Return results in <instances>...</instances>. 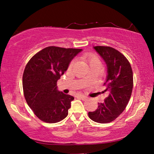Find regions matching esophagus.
<instances>
[{
  "label": "esophagus",
  "instance_id": "esophagus-1",
  "mask_svg": "<svg viewBox=\"0 0 154 154\" xmlns=\"http://www.w3.org/2000/svg\"><path fill=\"white\" fill-rule=\"evenodd\" d=\"M77 97H79L80 99H82V100H85V99H87V97L83 95V94H78Z\"/></svg>",
  "mask_w": 154,
  "mask_h": 154
}]
</instances>
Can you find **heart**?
Returning a JSON list of instances; mask_svg holds the SVG:
<instances>
[{"instance_id": "heart-1", "label": "heart", "mask_w": 154, "mask_h": 154, "mask_svg": "<svg viewBox=\"0 0 154 154\" xmlns=\"http://www.w3.org/2000/svg\"><path fill=\"white\" fill-rule=\"evenodd\" d=\"M88 62L89 63L90 68H102V62H101L100 59L96 55H91L88 57ZM73 62L72 61L69 66V69H71L73 66Z\"/></svg>"}]
</instances>
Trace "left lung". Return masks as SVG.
<instances>
[{
    "mask_svg": "<svg viewBox=\"0 0 154 154\" xmlns=\"http://www.w3.org/2000/svg\"><path fill=\"white\" fill-rule=\"evenodd\" d=\"M94 49L107 65L108 75L104 83L109 96L98 103L94 111L88 112L91 120L99 123H108L117 119L125 110L133 88V73L128 59L119 50L109 46H95Z\"/></svg>",
    "mask_w": 154,
    "mask_h": 154,
    "instance_id": "left-lung-1",
    "label": "left lung"
}]
</instances>
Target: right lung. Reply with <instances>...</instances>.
<instances>
[{
	"label": "right lung",
	"mask_w": 154,
	"mask_h": 154,
	"mask_svg": "<svg viewBox=\"0 0 154 154\" xmlns=\"http://www.w3.org/2000/svg\"><path fill=\"white\" fill-rule=\"evenodd\" d=\"M81 50L49 46L37 52L27 63L22 77L24 95L41 121L55 123L68 115L74 97L58 91L57 82Z\"/></svg>",
	"instance_id": "right-lung-1"
}]
</instances>
